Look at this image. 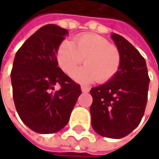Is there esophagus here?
Masks as SVG:
<instances>
[{"instance_id": "esophagus-1", "label": "esophagus", "mask_w": 159, "mask_h": 159, "mask_svg": "<svg viewBox=\"0 0 159 159\" xmlns=\"http://www.w3.org/2000/svg\"><path fill=\"white\" fill-rule=\"evenodd\" d=\"M81 90H82V92H83V93H87L90 89H89V87H86V86L82 85V86H81Z\"/></svg>"}]
</instances>
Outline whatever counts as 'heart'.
<instances>
[{
	"label": "heart",
	"mask_w": 159,
	"mask_h": 159,
	"mask_svg": "<svg viewBox=\"0 0 159 159\" xmlns=\"http://www.w3.org/2000/svg\"><path fill=\"white\" fill-rule=\"evenodd\" d=\"M85 65L77 70L73 77L89 84L110 81L118 73L120 65V53L115 45L105 38L86 33L75 38L72 42L64 40L57 50V61L67 75H71L83 62Z\"/></svg>",
	"instance_id": "b5f03b06"
}]
</instances>
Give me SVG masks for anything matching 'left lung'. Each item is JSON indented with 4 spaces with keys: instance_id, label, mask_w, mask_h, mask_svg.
<instances>
[{
    "instance_id": "left-lung-1",
    "label": "left lung",
    "mask_w": 159,
    "mask_h": 159,
    "mask_svg": "<svg viewBox=\"0 0 159 159\" xmlns=\"http://www.w3.org/2000/svg\"><path fill=\"white\" fill-rule=\"evenodd\" d=\"M120 53L118 73L109 82L91 88L92 127L103 137L120 139L131 134L144 113L149 76L143 57L128 40L112 34Z\"/></svg>"
}]
</instances>
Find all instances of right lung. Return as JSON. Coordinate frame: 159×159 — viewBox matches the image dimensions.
Instances as JSON below:
<instances>
[{
    "instance_id": "1",
    "label": "right lung",
    "mask_w": 159,
    "mask_h": 159,
    "mask_svg": "<svg viewBox=\"0 0 159 159\" xmlns=\"http://www.w3.org/2000/svg\"><path fill=\"white\" fill-rule=\"evenodd\" d=\"M68 31L46 25L16 52L11 80L16 109L22 121L39 134L61 131L81 95L80 84L58 66L57 50ZM59 84L60 90H54Z\"/></svg>"
}]
</instances>
